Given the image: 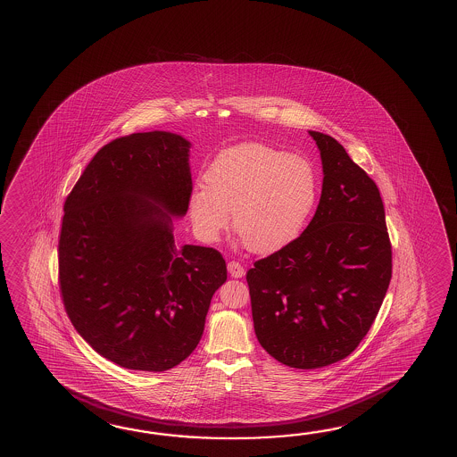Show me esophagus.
Segmentation results:
<instances>
[{"mask_svg":"<svg viewBox=\"0 0 457 457\" xmlns=\"http://www.w3.org/2000/svg\"><path fill=\"white\" fill-rule=\"evenodd\" d=\"M228 271H229V275L233 278H243L244 275H245L243 265L237 261H231L228 263Z\"/></svg>","mask_w":457,"mask_h":457,"instance_id":"34e87169","label":"esophagus"}]
</instances>
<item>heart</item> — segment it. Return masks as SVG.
I'll return each instance as SVG.
<instances>
[{
	"mask_svg": "<svg viewBox=\"0 0 457 457\" xmlns=\"http://www.w3.org/2000/svg\"><path fill=\"white\" fill-rule=\"evenodd\" d=\"M188 196V214L205 241L229 223L245 249L273 252L293 241L316 205V170L308 159L261 143L224 149Z\"/></svg>",
	"mask_w": 457,
	"mask_h": 457,
	"instance_id": "obj_1",
	"label": "heart"
}]
</instances>
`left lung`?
I'll use <instances>...</instances> for the list:
<instances>
[{"mask_svg":"<svg viewBox=\"0 0 457 457\" xmlns=\"http://www.w3.org/2000/svg\"><path fill=\"white\" fill-rule=\"evenodd\" d=\"M324 182L303 234L253 262L245 279L262 346L279 363L316 370L353 353L392 277V245L373 179L332 137L309 131Z\"/></svg>","mask_w":457,"mask_h":457,"instance_id":"1","label":"left lung"}]
</instances>
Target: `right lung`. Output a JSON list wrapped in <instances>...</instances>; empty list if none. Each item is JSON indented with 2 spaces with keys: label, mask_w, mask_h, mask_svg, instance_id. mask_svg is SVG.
I'll use <instances>...</instances> for the list:
<instances>
[{
  "label": "right lung",
  "mask_w": 457,
  "mask_h": 457,
  "mask_svg": "<svg viewBox=\"0 0 457 457\" xmlns=\"http://www.w3.org/2000/svg\"><path fill=\"white\" fill-rule=\"evenodd\" d=\"M188 148L168 131L115 138L63 205L58 285L66 314L97 353L127 370L161 373L182 363L226 281L216 249L174 244L170 214H186L192 194Z\"/></svg>",
  "instance_id": "add662e5"
}]
</instances>
